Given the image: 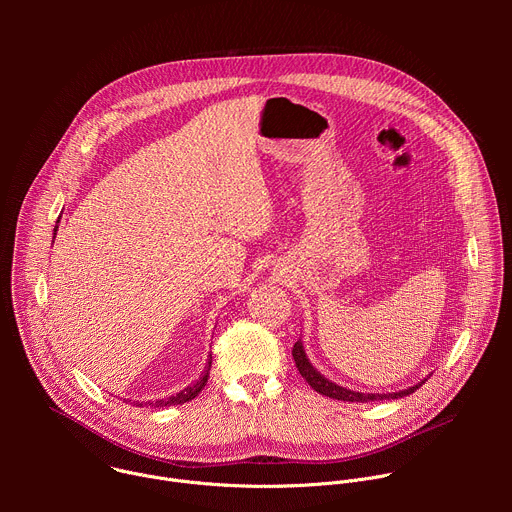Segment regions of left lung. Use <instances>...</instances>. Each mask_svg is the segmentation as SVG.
Instances as JSON below:
<instances>
[{"instance_id": "8db88e82", "label": "left lung", "mask_w": 512, "mask_h": 512, "mask_svg": "<svg viewBox=\"0 0 512 512\" xmlns=\"http://www.w3.org/2000/svg\"><path fill=\"white\" fill-rule=\"evenodd\" d=\"M291 356H294V360H296V367H298L300 375L308 381V385H310L314 391H318L320 395H326V397H330V399H338V401L364 403V401H375V399H397V397H403V395H411L413 391H417V389L423 385V381H421L419 385L409 387V389L399 391V393H389V395H364V393L348 391V389L338 387V385H334L332 381L324 379V377L312 367L310 360L306 358V352H304V346H302L300 340L294 344V348H291Z\"/></svg>"}]
</instances>
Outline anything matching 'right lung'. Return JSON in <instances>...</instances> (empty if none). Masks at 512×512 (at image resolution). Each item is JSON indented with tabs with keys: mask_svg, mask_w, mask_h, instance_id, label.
I'll use <instances>...</instances> for the list:
<instances>
[{
	"mask_svg": "<svg viewBox=\"0 0 512 512\" xmlns=\"http://www.w3.org/2000/svg\"><path fill=\"white\" fill-rule=\"evenodd\" d=\"M54 235H56V231H54ZM210 362H212V356H208V367H206V371H204V375H202V379L200 381H196L194 385H190V387H186L184 391H180L178 395H174V397H170V399H158L156 403H150L152 407H170V405H182V403H186V401H192L202 389H204V385H206V381H208V371H210ZM135 405H143V403H135Z\"/></svg>",
	"mask_w": 512,
	"mask_h": 512,
	"instance_id": "obj_1",
	"label": "right lung"
}]
</instances>
